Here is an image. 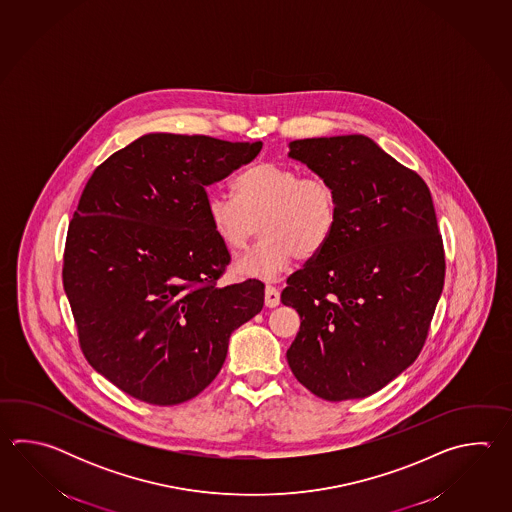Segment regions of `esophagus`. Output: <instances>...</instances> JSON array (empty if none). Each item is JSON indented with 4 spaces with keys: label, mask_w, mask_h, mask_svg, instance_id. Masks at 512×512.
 <instances>
[{
    "label": "esophagus",
    "mask_w": 512,
    "mask_h": 512,
    "mask_svg": "<svg viewBox=\"0 0 512 512\" xmlns=\"http://www.w3.org/2000/svg\"><path fill=\"white\" fill-rule=\"evenodd\" d=\"M278 304H280V291L274 285H267L265 287V305L276 307Z\"/></svg>",
    "instance_id": "1"
}]
</instances>
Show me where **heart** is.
<instances>
[{
	"label": "heart",
	"mask_w": 512,
	"mask_h": 512,
	"mask_svg": "<svg viewBox=\"0 0 512 512\" xmlns=\"http://www.w3.org/2000/svg\"><path fill=\"white\" fill-rule=\"evenodd\" d=\"M232 188L234 196H208L207 218L232 252L243 251L260 225L263 238L236 265L241 276L276 280L296 258L311 260L333 240L340 208L324 179L263 161L243 170Z\"/></svg>",
	"instance_id": "b5f03b06"
}]
</instances>
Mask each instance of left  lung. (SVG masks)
Instances as JSON below:
<instances>
[{
  "mask_svg": "<svg viewBox=\"0 0 512 512\" xmlns=\"http://www.w3.org/2000/svg\"><path fill=\"white\" fill-rule=\"evenodd\" d=\"M289 157L337 190L340 216L282 291L302 320L287 362L320 399H364L414 364L443 291L432 196L366 135L289 142Z\"/></svg>",
  "mask_w": 512,
  "mask_h": 512,
  "instance_id": "1",
  "label": "left lung"
}]
</instances>
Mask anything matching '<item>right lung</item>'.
Returning <instances> with one entry per match:
<instances>
[{
  "mask_svg": "<svg viewBox=\"0 0 512 512\" xmlns=\"http://www.w3.org/2000/svg\"><path fill=\"white\" fill-rule=\"evenodd\" d=\"M263 142L148 133L89 177L67 230L64 289L87 362L131 397L185 403L216 379L234 329L265 285L218 287L230 254L210 227L207 186Z\"/></svg>",
  "mask_w": 512,
  "mask_h": 512,
  "instance_id": "add662e5",
  "label": "right lung"
}]
</instances>
